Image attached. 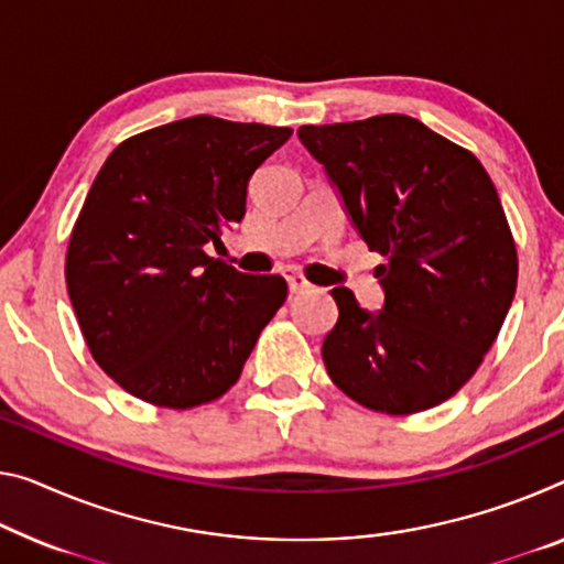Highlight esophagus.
I'll return each mask as SVG.
<instances>
[{
  "label": "esophagus",
  "mask_w": 564,
  "mask_h": 564,
  "mask_svg": "<svg viewBox=\"0 0 564 564\" xmlns=\"http://www.w3.org/2000/svg\"><path fill=\"white\" fill-rule=\"evenodd\" d=\"M288 284H290V292H305V290L312 288V284L300 272H290L288 274Z\"/></svg>",
  "instance_id": "1"
}]
</instances>
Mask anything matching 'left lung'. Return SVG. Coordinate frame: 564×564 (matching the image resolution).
<instances>
[{"mask_svg": "<svg viewBox=\"0 0 564 564\" xmlns=\"http://www.w3.org/2000/svg\"><path fill=\"white\" fill-rule=\"evenodd\" d=\"M355 231L388 257L383 307L335 288L325 368L355 401L419 413L452 398L497 340L517 290V249L476 155L409 116L302 126Z\"/></svg>", "mask_w": 564, "mask_h": 564, "instance_id": "left-lung-1", "label": "left lung"}]
</instances>
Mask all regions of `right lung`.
<instances>
[{
  "mask_svg": "<svg viewBox=\"0 0 564 564\" xmlns=\"http://www.w3.org/2000/svg\"><path fill=\"white\" fill-rule=\"evenodd\" d=\"M290 135L194 116L128 138L102 163L65 280L93 358L128 393L194 409L239 380L288 282L234 270L206 247L245 219L249 181Z\"/></svg>",
  "mask_w": 564,
  "mask_h": 564,
  "instance_id": "add662e5",
  "label": "right lung"
}]
</instances>
